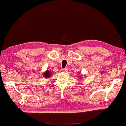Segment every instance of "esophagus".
Returning <instances> with one entry per match:
<instances>
[{"instance_id":"obj_1","label":"esophagus","mask_w":126,"mask_h":126,"mask_svg":"<svg viewBox=\"0 0 126 126\" xmlns=\"http://www.w3.org/2000/svg\"><path fill=\"white\" fill-rule=\"evenodd\" d=\"M68 69L67 68H65L63 69H62V71H63V72H66V71H68Z\"/></svg>"}]
</instances>
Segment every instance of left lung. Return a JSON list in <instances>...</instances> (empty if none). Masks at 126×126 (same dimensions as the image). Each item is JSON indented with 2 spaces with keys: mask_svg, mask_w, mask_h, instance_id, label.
<instances>
[{
  "mask_svg": "<svg viewBox=\"0 0 126 126\" xmlns=\"http://www.w3.org/2000/svg\"><path fill=\"white\" fill-rule=\"evenodd\" d=\"M82 77H83V76H82V75H81V76H80V78L79 79L80 80H82Z\"/></svg>",
  "mask_w": 126,
  "mask_h": 126,
  "instance_id": "1",
  "label": "left lung"
}]
</instances>
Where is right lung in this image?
I'll return each instance as SVG.
<instances>
[{
  "label": "right lung",
  "mask_w": 126,
  "mask_h": 126,
  "mask_svg": "<svg viewBox=\"0 0 126 126\" xmlns=\"http://www.w3.org/2000/svg\"><path fill=\"white\" fill-rule=\"evenodd\" d=\"M52 75V73L50 72V71H49L48 70H46L45 71H44V73L43 74V76L46 79H48L50 78V76Z\"/></svg>",
  "instance_id": "1"
}]
</instances>
